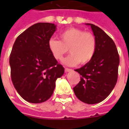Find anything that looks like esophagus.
Returning a JSON list of instances; mask_svg holds the SVG:
<instances>
[{
  "instance_id": "1",
  "label": "esophagus",
  "mask_w": 129,
  "mask_h": 129,
  "mask_svg": "<svg viewBox=\"0 0 129 129\" xmlns=\"http://www.w3.org/2000/svg\"><path fill=\"white\" fill-rule=\"evenodd\" d=\"M72 69H70V68H65V71L66 72H71L72 71Z\"/></svg>"
}]
</instances>
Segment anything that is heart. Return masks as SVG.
<instances>
[{"label": "heart", "instance_id": "1", "mask_svg": "<svg viewBox=\"0 0 129 129\" xmlns=\"http://www.w3.org/2000/svg\"><path fill=\"white\" fill-rule=\"evenodd\" d=\"M59 40L51 38L48 41V48L53 57L61 60L68 52L70 54L62 60L65 65L73 67L80 62H89L93 59L96 50V39L92 33L85 32L83 29L70 28L59 34Z\"/></svg>", "mask_w": 129, "mask_h": 129}]
</instances>
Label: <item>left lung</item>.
<instances>
[{
  "mask_svg": "<svg viewBox=\"0 0 129 129\" xmlns=\"http://www.w3.org/2000/svg\"><path fill=\"white\" fill-rule=\"evenodd\" d=\"M90 26L96 39L95 55L89 62L75 70L81 76L74 92L80 101L95 104L105 100L114 89L118 80L119 57L113 40L103 29Z\"/></svg>",
  "mask_w": 129,
  "mask_h": 129,
  "instance_id": "obj_1",
  "label": "left lung"
}]
</instances>
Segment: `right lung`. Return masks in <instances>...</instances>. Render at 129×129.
<instances>
[{"mask_svg": "<svg viewBox=\"0 0 129 129\" xmlns=\"http://www.w3.org/2000/svg\"><path fill=\"white\" fill-rule=\"evenodd\" d=\"M56 30L54 24L39 22L17 37L10 57L15 88L26 101L43 103L53 94L57 79L64 69L52 55L48 41Z\"/></svg>", "mask_w": 129, "mask_h": 129, "instance_id": "right-lung-1", "label": "right lung"}]
</instances>
